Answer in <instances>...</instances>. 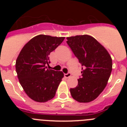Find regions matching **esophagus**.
<instances>
[{
  "label": "esophagus",
  "instance_id": "esophagus-1",
  "mask_svg": "<svg viewBox=\"0 0 127 127\" xmlns=\"http://www.w3.org/2000/svg\"><path fill=\"white\" fill-rule=\"evenodd\" d=\"M70 76H71V74H70V72H68V73L67 74H64V77H65V78H69Z\"/></svg>",
  "mask_w": 127,
  "mask_h": 127
}]
</instances>
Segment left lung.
<instances>
[{
  "instance_id": "left-lung-1",
  "label": "left lung",
  "mask_w": 127,
  "mask_h": 127,
  "mask_svg": "<svg viewBox=\"0 0 127 127\" xmlns=\"http://www.w3.org/2000/svg\"><path fill=\"white\" fill-rule=\"evenodd\" d=\"M67 44L82 66L78 84L70 88L72 97L79 102H90L106 86L112 71L111 57L93 37L81 35L67 37Z\"/></svg>"
}]
</instances>
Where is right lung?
Returning <instances> with one entry per match:
<instances>
[{
    "instance_id": "1",
    "label": "right lung",
    "mask_w": 127,
    "mask_h": 127,
    "mask_svg": "<svg viewBox=\"0 0 127 127\" xmlns=\"http://www.w3.org/2000/svg\"><path fill=\"white\" fill-rule=\"evenodd\" d=\"M64 37L39 35L26 44L16 61V70L20 85L31 99L45 102L52 99L64 73L47 69L49 55L64 40Z\"/></svg>"
}]
</instances>
